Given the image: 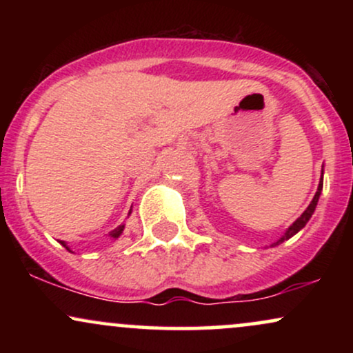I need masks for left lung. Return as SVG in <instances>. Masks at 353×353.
<instances>
[{
  "label": "left lung",
  "mask_w": 353,
  "mask_h": 353,
  "mask_svg": "<svg viewBox=\"0 0 353 353\" xmlns=\"http://www.w3.org/2000/svg\"><path fill=\"white\" fill-rule=\"evenodd\" d=\"M322 188H323V165H322V176H320V181H319V188H317V192H315L314 199H312V202H310V204H309V208H307L305 210H303V212H302V216L299 217L297 221H295L294 224L290 225V228L287 229L285 232H283L282 236L279 237L277 241H275V242H272V244H270L269 247H275V245L282 244L283 241H289V239H290V237H294L295 234L299 232V230H302L303 228H305V224H307V222L310 221L312 214L315 212V208H317L319 197H320V194H322Z\"/></svg>",
  "instance_id": "left-lung-1"
}]
</instances>
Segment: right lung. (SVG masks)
Returning <instances> with one entry per match:
<instances>
[{
  "label": "right lung",
  "mask_w": 353,
  "mask_h": 353,
  "mask_svg": "<svg viewBox=\"0 0 353 353\" xmlns=\"http://www.w3.org/2000/svg\"><path fill=\"white\" fill-rule=\"evenodd\" d=\"M129 214H131V210H129ZM123 230H124V224H123V225H119V228H116L114 230H111V232H109V237H111V239H114V241H116V239L119 237L121 234H123ZM61 245H63V247H66V249L70 250V252H72V250L70 249V247H68V244H66V242H64V241H61Z\"/></svg>",
  "instance_id": "obj_1"
}]
</instances>
